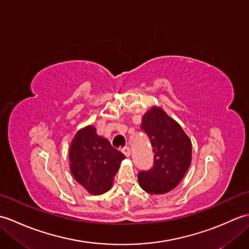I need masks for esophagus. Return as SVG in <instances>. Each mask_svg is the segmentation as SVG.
Here are the masks:
<instances>
[{
	"label": "esophagus",
	"mask_w": 249,
	"mask_h": 249,
	"mask_svg": "<svg viewBox=\"0 0 249 249\" xmlns=\"http://www.w3.org/2000/svg\"><path fill=\"white\" fill-rule=\"evenodd\" d=\"M122 152H123V154L126 156V157H129L130 156V147L129 146H125L122 149Z\"/></svg>",
	"instance_id": "1"
}]
</instances>
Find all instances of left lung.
<instances>
[{"label":"left lung","mask_w":249,"mask_h":249,"mask_svg":"<svg viewBox=\"0 0 249 249\" xmlns=\"http://www.w3.org/2000/svg\"><path fill=\"white\" fill-rule=\"evenodd\" d=\"M141 128L150 138L154 166L139 172V184L149 194H166L176 188L187 172L192 142L178 122L160 107H153L143 115Z\"/></svg>","instance_id":"obj_1"}]
</instances>
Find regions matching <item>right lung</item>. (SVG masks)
Segmentation results:
<instances>
[{
    "label": "right lung",
    "instance_id": "right-lung-1",
    "mask_svg": "<svg viewBox=\"0 0 249 249\" xmlns=\"http://www.w3.org/2000/svg\"><path fill=\"white\" fill-rule=\"evenodd\" d=\"M124 158V154L98 136L91 125L78 131L70 147L72 176L92 195L108 192Z\"/></svg>",
    "mask_w": 249,
    "mask_h": 249
}]
</instances>
